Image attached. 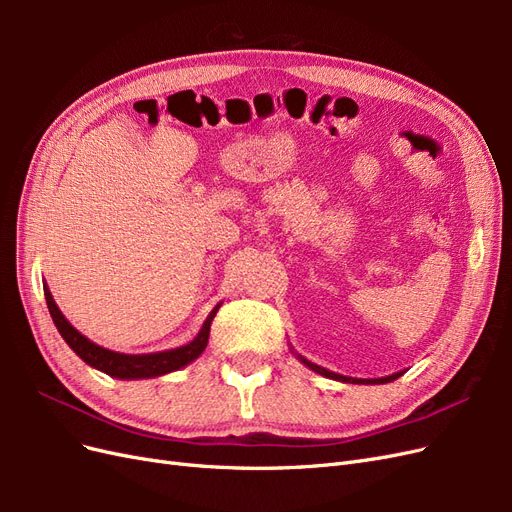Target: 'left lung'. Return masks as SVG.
I'll list each match as a JSON object with an SVG mask.
<instances>
[{
	"mask_svg": "<svg viewBox=\"0 0 512 512\" xmlns=\"http://www.w3.org/2000/svg\"><path fill=\"white\" fill-rule=\"evenodd\" d=\"M301 361H303L309 369H314L316 374H320V376H327V378H333V380H339V382H352V384H384V382H393V380H397L401 374H404V371H397V374H393V376H386V378H371V380H363V378H346V376L333 374V371L324 369V367H320V365H316V363H309L307 359H303V356H301Z\"/></svg>",
	"mask_w": 512,
	"mask_h": 512,
	"instance_id": "8db88e82",
	"label": "left lung"
}]
</instances>
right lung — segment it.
Instances as JSON below:
<instances>
[{"label": "right lung", "mask_w": 512, "mask_h": 512, "mask_svg": "<svg viewBox=\"0 0 512 512\" xmlns=\"http://www.w3.org/2000/svg\"><path fill=\"white\" fill-rule=\"evenodd\" d=\"M44 297H46V305H49V312H51L55 327L61 333V337L66 339V344L76 354H79L87 365L96 367L113 378H121V380L156 378V376L168 374V371L181 369L188 363H192L194 359H198V356L203 354V350L207 348L211 320L215 318V314H218V309H220V305L213 309L209 318L205 320L203 329H200V333L192 339L188 346L166 350V352H153V354H119V352L106 350L94 342H89L85 335L76 331L66 320V316L59 312V307L55 305L53 294L49 292V288H44Z\"/></svg>", "instance_id": "1"}]
</instances>
